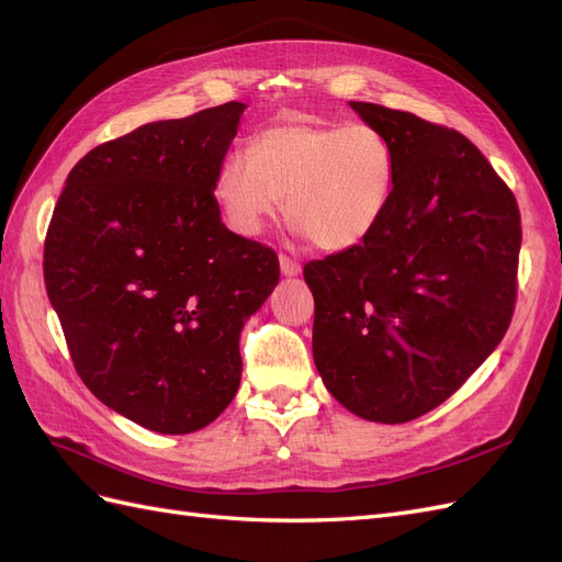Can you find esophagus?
<instances>
[{"instance_id": "1", "label": "esophagus", "mask_w": 562, "mask_h": 562, "mask_svg": "<svg viewBox=\"0 0 562 562\" xmlns=\"http://www.w3.org/2000/svg\"><path fill=\"white\" fill-rule=\"evenodd\" d=\"M279 265H281V274L283 277H297L300 271H302L300 262L291 260V258H288V255H279Z\"/></svg>"}]
</instances>
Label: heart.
<instances>
[{
	"instance_id": "obj_1",
	"label": "heart",
	"mask_w": 562,
	"mask_h": 562,
	"mask_svg": "<svg viewBox=\"0 0 562 562\" xmlns=\"http://www.w3.org/2000/svg\"><path fill=\"white\" fill-rule=\"evenodd\" d=\"M396 182V157L366 124L285 119L258 133L250 151L220 161L213 196L225 223L258 236L283 211L316 248L342 252L378 229Z\"/></svg>"
}]
</instances>
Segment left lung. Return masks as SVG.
<instances>
[{
	"mask_svg": "<svg viewBox=\"0 0 562 562\" xmlns=\"http://www.w3.org/2000/svg\"><path fill=\"white\" fill-rule=\"evenodd\" d=\"M349 108L389 140L396 182L361 246L304 265L314 363L349 413L403 424L450 398L502 342L520 215L462 133L382 105Z\"/></svg>",
	"mask_w": 562,
	"mask_h": 562,
	"instance_id": "left-lung-1",
	"label": "left lung"
}]
</instances>
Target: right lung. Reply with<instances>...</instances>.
<instances>
[{
	"label": "right lung",
	"instance_id": "right-lung-1",
	"mask_svg": "<svg viewBox=\"0 0 562 562\" xmlns=\"http://www.w3.org/2000/svg\"><path fill=\"white\" fill-rule=\"evenodd\" d=\"M244 103L135 128L65 180L44 283L81 382L157 434L220 417L241 382L239 337L279 283L271 248L225 227L213 196Z\"/></svg>",
	"mask_w": 562,
	"mask_h": 562
}]
</instances>
